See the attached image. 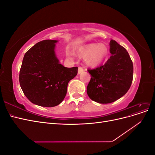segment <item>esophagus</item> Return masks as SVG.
I'll use <instances>...</instances> for the list:
<instances>
[{
  "instance_id": "esophagus-1",
  "label": "esophagus",
  "mask_w": 155,
  "mask_h": 155,
  "mask_svg": "<svg viewBox=\"0 0 155 155\" xmlns=\"http://www.w3.org/2000/svg\"><path fill=\"white\" fill-rule=\"evenodd\" d=\"M83 67H79V68H78V74H81V72H83Z\"/></svg>"
}]
</instances>
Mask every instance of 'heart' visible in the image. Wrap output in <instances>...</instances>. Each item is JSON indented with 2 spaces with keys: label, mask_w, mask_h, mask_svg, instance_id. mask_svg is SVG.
I'll list each match as a JSON object with an SVG mask.
<instances>
[{
  "label": "heart",
  "mask_w": 155,
  "mask_h": 155,
  "mask_svg": "<svg viewBox=\"0 0 155 155\" xmlns=\"http://www.w3.org/2000/svg\"><path fill=\"white\" fill-rule=\"evenodd\" d=\"M80 54L83 57L87 56L86 61L88 64L95 65L100 63L105 59L107 55V49L105 46L91 44L83 48L80 51ZM68 55H71L72 54L68 52Z\"/></svg>",
  "instance_id": "obj_1"
}]
</instances>
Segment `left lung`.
<instances>
[{"instance_id":"8db88e82","label":"left lung","mask_w":155,"mask_h":155,"mask_svg":"<svg viewBox=\"0 0 155 155\" xmlns=\"http://www.w3.org/2000/svg\"><path fill=\"white\" fill-rule=\"evenodd\" d=\"M110 58L104 64L88 69L91 78L87 88L88 97L100 104H110L127 92L133 79V64L126 49L110 40Z\"/></svg>"}]
</instances>
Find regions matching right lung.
Listing matches in <instances>:
<instances>
[{
	"instance_id": "obj_1",
	"label": "right lung",
	"mask_w": 155,
	"mask_h": 155,
	"mask_svg": "<svg viewBox=\"0 0 155 155\" xmlns=\"http://www.w3.org/2000/svg\"><path fill=\"white\" fill-rule=\"evenodd\" d=\"M58 41L39 42L25 54L19 73L24 94L31 103L42 107H55L67 94L68 82L78 74L77 67L67 68L55 54Z\"/></svg>"
}]
</instances>
